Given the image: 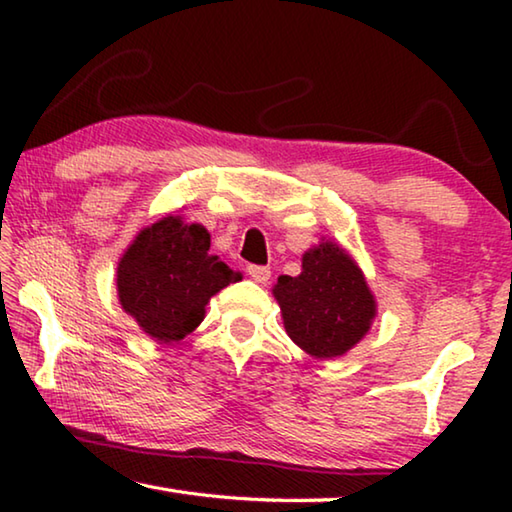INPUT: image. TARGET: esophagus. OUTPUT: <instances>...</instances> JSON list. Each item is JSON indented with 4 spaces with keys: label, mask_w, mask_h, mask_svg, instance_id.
Masks as SVG:
<instances>
[{
    "label": "esophagus",
    "mask_w": 512,
    "mask_h": 512,
    "mask_svg": "<svg viewBox=\"0 0 512 512\" xmlns=\"http://www.w3.org/2000/svg\"><path fill=\"white\" fill-rule=\"evenodd\" d=\"M248 275L253 277V280L257 282V284H266L268 280H271V268L268 266H248Z\"/></svg>",
    "instance_id": "34e87169"
}]
</instances>
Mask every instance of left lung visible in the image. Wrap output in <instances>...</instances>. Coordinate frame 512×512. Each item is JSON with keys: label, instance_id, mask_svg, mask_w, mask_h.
Masks as SVG:
<instances>
[{"label": "left lung", "instance_id": "left-lung-1", "mask_svg": "<svg viewBox=\"0 0 512 512\" xmlns=\"http://www.w3.org/2000/svg\"><path fill=\"white\" fill-rule=\"evenodd\" d=\"M273 296L291 341L316 359L352 350L377 316L366 277L336 241L309 248L302 255V273L277 277Z\"/></svg>", "mask_w": 512, "mask_h": 512}]
</instances>
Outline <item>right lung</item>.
Listing matches in <instances>:
<instances>
[{
	"mask_svg": "<svg viewBox=\"0 0 512 512\" xmlns=\"http://www.w3.org/2000/svg\"><path fill=\"white\" fill-rule=\"evenodd\" d=\"M237 280L241 273L210 255V232L173 214L144 228L117 266L121 307L158 343L194 332L214 293Z\"/></svg>",
	"mask_w": 512,
	"mask_h": 512,
	"instance_id": "right-lung-1",
	"label": "right lung"
}]
</instances>
